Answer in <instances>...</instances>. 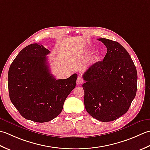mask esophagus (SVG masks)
<instances>
[{"mask_svg":"<svg viewBox=\"0 0 150 150\" xmlns=\"http://www.w3.org/2000/svg\"><path fill=\"white\" fill-rule=\"evenodd\" d=\"M76 82H77L78 85H81L83 82V78L81 77V76H78V79H77V81H76Z\"/></svg>","mask_w":150,"mask_h":150,"instance_id":"1","label":"esophagus"}]
</instances>
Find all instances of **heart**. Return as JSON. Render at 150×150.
I'll list each match as a JSON object with an SVG mask.
<instances>
[{
	"label": "heart",
	"mask_w": 150,
	"mask_h": 150,
	"mask_svg": "<svg viewBox=\"0 0 150 150\" xmlns=\"http://www.w3.org/2000/svg\"><path fill=\"white\" fill-rule=\"evenodd\" d=\"M92 50H93V49H91V48H88V49H87L86 51H85V54H90L91 52H92ZM99 52H95L94 53V56H93V59H97L98 58V57H99Z\"/></svg>",
	"instance_id": "obj_1"
}]
</instances>
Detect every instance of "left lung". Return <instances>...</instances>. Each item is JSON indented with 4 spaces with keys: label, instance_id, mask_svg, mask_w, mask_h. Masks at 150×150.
I'll return each instance as SVG.
<instances>
[{
    "label": "left lung",
    "instance_id": "1",
    "mask_svg": "<svg viewBox=\"0 0 150 150\" xmlns=\"http://www.w3.org/2000/svg\"><path fill=\"white\" fill-rule=\"evenodd\" d=\"M98 40L108 52L103 61L94 63L84 73L82 87L88 113L106 122L128 111L136 96L137 72L129 53L120 43L105 38Z\"/></svg>",
    "mask_w": 150,
    "mask_h": 150
}]
</instances>
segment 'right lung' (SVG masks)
Listing matches in <instances>:
<instances>
[{"instance_id":"1","label":"right lung","mask_w":150,"mask_h":150,"mask_svg":"<svg viewBox=\"0 0 150 150\" xmlns=\"http://www.w3.org/2000/svg\"><path fill=\"white\" fill-rule=\"evenodd\" d=\"M50 52L42 45H28L15 58L8 71L11 102L23 117L40 123L59 115L78 78L74 74L67 79L55 78L47 64L46 56Z\"/></svg>"}]
</instances>
